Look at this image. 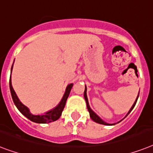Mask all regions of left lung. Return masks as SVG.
<instances>
[{"instance_id":"8db88e82","label":"left lung","mask_w":153,"mask_h":153,"mask_svg":"<svg viewBox=\"0 0 153 153\" xmlns=\"http://www.w3.org/2000/svg\"><path fill=\"white\" fill-rule=\"evenodd\" d=\"M86 91H87V89H86V86H85V90H84V99H85V101H86V103H87V107H88V110L89 111V114H90V117H91V118L92 119V120L94 121V122H96V123H100V124H102V125H107V126H111V124H108V123H105V122H103V121L101 119V118L99 117V116L96 114L94 111H92V110L90 108V107H89V104H88V98H87V94H86ZM138 96H139V94H138ZM138 96H137V98L136 101L134 102V105L132 106V107L130 108V110H129V111L128 112V114H126V116L129 114V113H130V111L133 110V108L134 107V106H135V104H136L137 102V99H138Z\"/></svg>"}]
</instances>
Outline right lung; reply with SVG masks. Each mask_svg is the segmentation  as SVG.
I'll return each mask as SVG.
<instances>
[{
    "instance_id": "1",
    "label": "right lung",
    "mask_w": 153,
    "mask_h": 153,
    "mask_svg": "<svg viewBox=\"0 0 153 153\" xmlns=\"http://www.w3.org/2000/svg\"><path fill=\"white\" fill-rule=\"evenodd\" d=\"M12 69H13V66H12L11 71H12ZM73 84H70L68 85V87L66 88L65 93L64 96L62 98V101L60 102L59 104L57 105L55 108H53V110H51V111L46 112V113L45 114H43V115H34V114L30 113V111H29L27 107L26 106H24V105L19 101V100L18 99V97H17L16 94L15 92L14 89H13V85H12L11 77L10 80H9V87H10L11 95H12V97H13V102H14L15 105L16 106L18 110H19L25 117H27L28 119H30V121H32V122L36 123H51V122H54V121L57 120V119L61 117L62 111H63L65 106V102H66L67 99H68L69 93H70L71 89L73 88Z\"/></svg>"
}]
</instances>
